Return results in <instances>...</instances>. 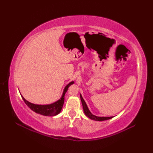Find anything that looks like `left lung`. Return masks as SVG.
I'll list each match as a JSON object with an SVG mask.
<instances>
[{
	"label": "left lung",
	"instance_id": "1",
	"mask_svg": "<svg viewBox=\"0 0 153 153\" xmlns=\"http://www.w3.org/2000/svg\"><path fill=\"white\" fill-rule=\"evenodd\" d=\"M80 99L82 101V103L83 106V108H84V112L85 114L87 115V116L92 119V120H95V121H105V120H108L113 118V117H97L96 115H94L93 114H92L91 112L89 111V108H88L85 102V101L83 99L82 96L80 95Z\"/></svg>",
	"mask_w": 153,
	"mask_h": 153
}]
</instances>
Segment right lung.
Wrapping results in <instances>:
<instances>
[{"instance_id":"1","label":"right lung","mask_w":153,"mask_h":153,"mask_svg":"<svg viewBox=\"0 0 153 153\" xmlns=\"http://www.w3.org/2000/svg\"><path fill=\"white\" fill-rule=\"evenodd\" d=\"M73 83H74L73 82H71L66 86L65 89L64 90L63 94L61 97V98L59 101H56V102H55L52 104L47 105H35V104H32L29 102V101H27V100H25V99L23 96H22V98L23 100L24 101L25 103L32 110H33L36 113L39 114L43 115L53 116V115H57L58 114L61 112L64 102V95H65V93L67 92L68 87L71 85H72Z\"/></svg>"}]
</instances>
